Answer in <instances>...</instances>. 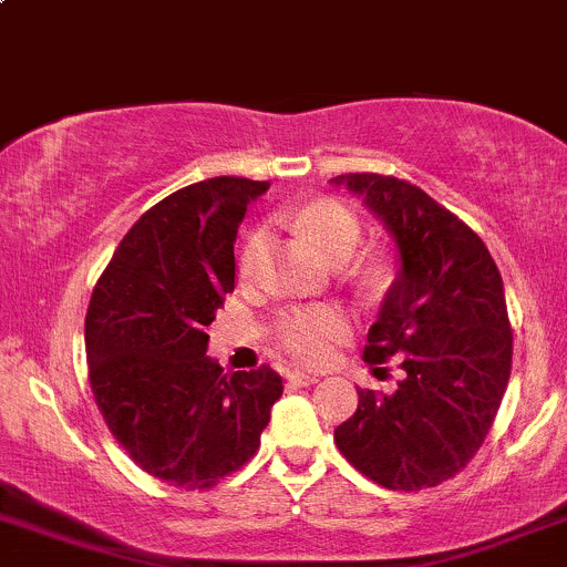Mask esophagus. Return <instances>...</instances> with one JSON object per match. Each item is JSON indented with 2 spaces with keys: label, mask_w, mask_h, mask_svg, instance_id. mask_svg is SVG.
<instances>
[{
  "label": "esophagus",
  "mask_w": 567,
  "mask_h": 567,
  "mask_svg": "<svg viewBox=\"0 0 567 567\" xmlns=\"http://www.w3.org/2000/svg\"><path fill=\"white\" fill-rule=\"evenodd\" d=\"M316 381H319V375L306 373V370H291L289 373V383H295V386H310Z\"/></svg>",
  "instance_id": "esophagus-1"
}]
</instances>
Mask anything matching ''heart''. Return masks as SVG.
Masks as SVG:
<instances>
[{
    "instance_id": "1",
    "label": "heart",
    "mask_w": 567,
    "mask_h": 567,
    "mask_svg": "<svg viewBox=\"0 0 567 567\" xmlns=\"http://www.w3.org/2000/svg\"><path fill=\"white\" fill-rule=\"evenodd\" d=\"M297 227L306 233L327 257L351 248L354 251L359 240V221L346 205L334 199H319L310 203L295 216ZM267 248L270 237L265 229L248 235L240 251V272L243 278H257L267 261ZM346 316L338 308H297L286 313L278 324V343L289 357H295L302 364H321L330 359L334 343L346 334Z\"/></svg>"
}]
</instances>
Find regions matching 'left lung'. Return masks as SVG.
Returning <instances> with one entry per match:
<instances>
[{"label":"left lung","instance_id":"8db88e82","mask_svg":"<svg viewBox=\"0 0 567 567\" xmlns=\"http://www.w3.org/2000/svg\"><path fill=\"white\" fill-rule=\"evenodd\" d=\"M398 248V276L368 332L364 362L403 357L392 394L357 389L334 430L340 454L398 492L452 478L478 452L511 375L503 278L481 237L430 194L375 173L338 175Z\"/></svg>","mask_w":567,"mask_h":567}]
</instances>
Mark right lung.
Wrapping results in <instances>:
<instances>
[{"label": "right lung", "instance_id": "obj_1", "mask_svg": "<svg viewBox=\"0 0 567 567\" xmlns=\"http://www.w3.org/2000/svg\"><path fill=\"white\" fill-rule=\"evenodd\" d=\"M265 181L208 178L137 218L94 286L89 381L107 430L148 476L205 489L259 449L276 370L224 373L205 330L235 289L233 243Z\"/></svg>", "mask_w": 567, "mask_h": 567}]
</instances>
